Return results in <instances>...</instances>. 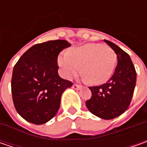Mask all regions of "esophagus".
Wrapping results in <instances>:
<instances>
[{
  "mask_svg": "<svg viewBox=\"0 0 147 147\" xmlns=\"http://www.w3.org/2000/svg\"><path fill=\"white\" fill-rule=\"evenodd\" d=\"M72 87H73V88L76 89V90H79V89L82 88V86H80V85H78V84H77V83H74Z\"/></svg>",
  "mask_w": 147,
  "mask_h": 147,
  "instance_id": "esophagus-1",
  "label": "esophagus"
}]
</instances>
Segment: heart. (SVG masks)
I'll return each instance as SVG.
<instances>
[{
    "label": "heart",
    "instance_id": "1",
    "mask_svg": "<svg viewBox=\"0 0 147 147\" xmlns=\"http://www.w3.org/2000/svg\"><path fill=\"white\" fill-rule=\"evenodd\" d=\"M116 62L117 55L114 50L99 43H88L71 49L58 59L66 78L75 75L82 67V74L92 84L108 81L115 71Z\"/></svg>",
    "mask_w": 147,
    "mask_h": 147
}]
</instances>
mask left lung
<instances>
[{"mask_svg": "<svg viewBox=\"0 0 147 147\" xmlns=\"http://www.w3.org/2000/svg\"><path fill=\"white\" fill-rule=\"evenodd\" d=\"M105 42L115 51L118 65L106 83L89 88L92 96L86 101V105L96 116L112 119L127 110L136 86L137 73L128 54L115 43L107 40Z\"/></svg>", "mask_w": 147, "mask_h": 147, "instance_id": "1", "label": "left lung"}]
</instances>
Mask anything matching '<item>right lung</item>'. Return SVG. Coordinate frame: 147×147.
<instances>
[{
  "mask_svg": "<svg viewBox=\"0 0 147 147\" xmlns=\"http://www.w3.org/2000/svg\"><path fill=\"white\" fill-rule=\"evenodd\" d=\"M69 47L65 40L38 43L23 54L14 65L13 102L16 111L27 121L43 124L56 115L61 95L73 85L58 74V55Z\"/></svg>",
  "mask_w": 147,
  "mask_h": 147,
  "instance_id": "add662e5",
  "label": "right lung"
}]
</instances>
